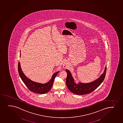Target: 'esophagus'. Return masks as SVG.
<instances>
[{
    "instance_id": "obj_1",
    "label": "esophagus",
    "mask_w": 123,
    "mask_h": 123,
    "mask_svg": "<svg viewBox=\"0 0 123 123\" xmlns=\"http://www.w3.org/2000/svg\"><path fill=\"white\" fill-rule=\"evenodd\" d=\"M67 65L66 64H64V65H63V67H64V68H66V67H67Z\"/></svg>"
}]
</instances>
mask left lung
<instances>
[{"label": "left lung", "instance_id": "left-lung-1", "mask_svg": "<svg viewBox=\"0 0 123 123\" xmlns=\"http://www.w3.org/2000/svg\"><path fill=\"white\" fill-rule=\"evenodd\" d=\"M66 71L67 74L66 85L68 89L75 94L81 95L90 93L100 85L105 76L106 66L105 68L103 74H102L99 78L93 82L86 83L80 82L76 83L72 76L71 72L67 69H66Z\"/></svg>", "mask_w": 123, "mask_h": 123}]
</instances>
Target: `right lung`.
I'll list each match as a JSON object with an SVG mask.
<instances>
[{
  "mask_svg": "<svg viewBox=\"0 0 123 123\" xmlns=\"http://www.w3.org/2000/svg\"><path fill=\"white\" fill-rule=\"evenodd\" d=\"M18 71L21 79L28 89L34 93L38 94L47 93L51 89L54 82V80L59 72V71L54 73L49 81L45 83L42 84L33 81L27 77L22 70L20 62H18Z\"/></svg>",
  "mask_w": 123,
  "mask_h": 123,
  "instance_id": "1",
  "label": "right lung"
}]
</instances>
